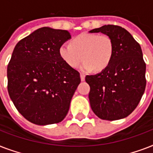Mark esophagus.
Masks as SVG:
<instances>
[{"label": "esophagus", "mask_w": 153, "mask_h": 153, "mask_svg": "<svg viewBox=\"0 0 153 153\" xmlns=\"http://www.w3.org/2000/svg\"><path fill=\"white\" fill-rule=\"evenodd\" d=\"M85 76H86V75H85V74H83V73H81V74H80V77H81V81L83 82L84 80H85Z\"/></svg>", "instance_id": "1"}]
</instances>
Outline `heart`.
Wrapping results in <instances>:
<instances>
[{
  "instance_id": "obj_1",
  "label": "heart",
  "mask_w": 153,
  "mask_h": 153,
  "mask_svg": "<svg viewBox=\"0 0 153 153\" xmlns=\"http://www.w3.org/2000/svg\"><path fill=\"white\" fill-rule=\"evenodd\" d=\"M62 59L72 67H79L86 71H102L109 66L114 54V43L107 35L82 33L72 40V45L63 44L59 48Z\"/></svg>"
}]
</instances>
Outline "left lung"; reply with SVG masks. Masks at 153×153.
<instances>
[{"label": "left lung", "instance_id": "1", "mask_svg": "<svg viewBox=\"0 0 153 153\" xmlns=\"http://www.w3.org/2000/svg\"><path fill=\"white\" fill-rule=\"evenodd\" d=\"M90 32H102L114 43L109 66L98 74L86 76L91 87V109L102 120L126 117L137 106L146 86V64L141 48L132 35L120 26L104 25Z\"/></svg>", "mask_w": 153, "mask_h": 153}]
</instances>
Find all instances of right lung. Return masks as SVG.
<instances>
[{"mask_svg": "<svg viewBox=\"0 0 153 153\" xmlns=\"http://www.w3.org/2000/svg\"><path fill=\"white\" fill-rule=\"evenodd\" d=\"M71 38L67 30L44 27L18 42L7 68L8 91L19 113L39 126L59 123L67 116L81 82L79 72L60 56Z\"/></svg>", "mask_w": 153, "mask_h": 153, "instance_id": "obj_1", "label": "right lung"}]
</instances>
